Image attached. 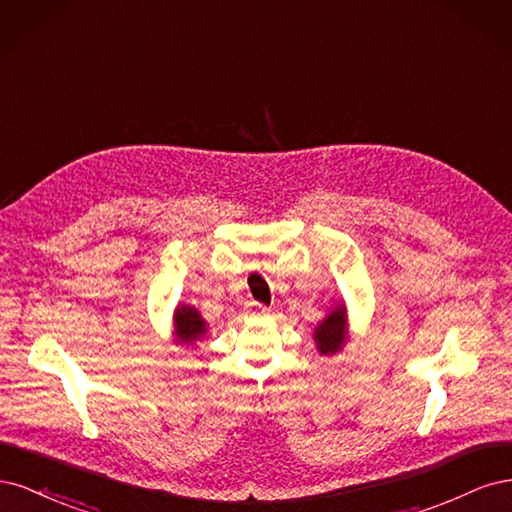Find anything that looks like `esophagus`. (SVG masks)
Masks as SVG:
<instances>
[{
  "instance_id": "esophagus-1",
  "label": "esophagus",
  "mask_w": 512,
  "mask_h": 512,
  "mask_svg": "<svg viewBox=\"0 0 512 512\" xmlns=\"http://www.w3.org/2000/svg\"><path fill=\"white\" fill-rule=\"evenodd\" d=\"M247 307H250V312H252V314H256V316H265V314H269V312H271V307L262 305V303H256V301H252V303L247 305Z\"/></svg>"
}]
</instances>
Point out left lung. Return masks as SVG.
Returning a JSON list of instances; mask_svg holds the SVG:
<instances>
[{
  "instance_id": "8db88e82",
  "label": "left lung",
  "mask_w": 512,
  "mask_h": 512,
  "mask_svg": "<svg viewBox=\"0 0 512 512\" xmlns=\"http://www.w3.org/2000/svg\"><path fill=\"white\" fill-rule=\"evenodd\" d=\"M314 344L322 356H335L342 352L348 337H350V324H348V309L346 303H335L327 316H324L314 329Z\"/></svg>"
}]
</instances>
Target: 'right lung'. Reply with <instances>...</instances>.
I'll use <instances>...</instances> for the list:
<instances>
[{
  "label": "right lung",
  "mask_w": 512,
  "mask_h": 512,
  "mask_svg": "<svg viewBox=\"0 0 512 512\" xmlns=\"http://www.w3.org/2000/svg\"><path fill=\"white\" fill-rule=\"evenodd\" d=\"M209 333L207 320L194 305H177L173 312V344L183 348H198Z\"/></svg>",
  "instance_id": "right-lung-1"
}]
</instances>
